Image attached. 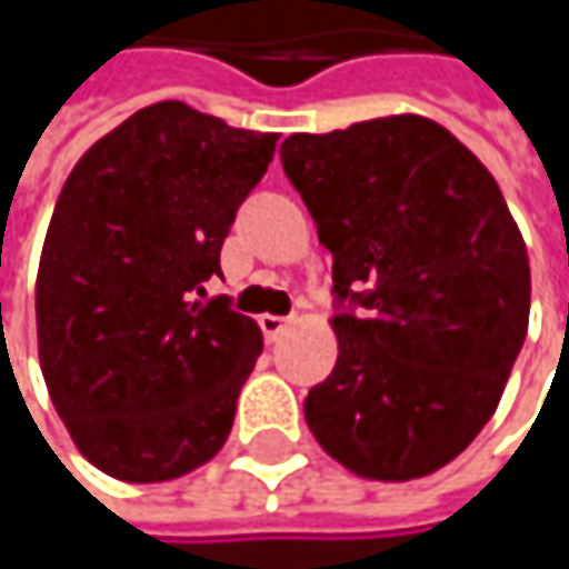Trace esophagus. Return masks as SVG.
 <instances>
[{"label": "esophagus", "instance_id": "obj_1", "mask_svg": "<svg viewBox=\"0 0 569 569\" xmlns=\"http://www.w3.org/2000/svg\"><path fill=\"white\" fill-rule=\"evenodd\" d=\"M289 322H292V319H286V316H263V319H260V329H263V336H267L270 342H277L286 329H289Z\"/></svg>", "mask_w": 569, "mask_h": 569}]
</instances>
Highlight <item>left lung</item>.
Masks as SVG:
<instances>
[{
  "label": "left lung",
  "mask_w": 569,
  "mask_h": 569,
  "mask_svg": "<svg viewBox=\"0 0 569 569\" xmlns=\"http://www.w3.org/2000/svg\"><path fill=\"white\" fill-rule=\"evenodd\" d=\"M280 161L332 253L339 309L306 425L362 478L431 475L488 425L527 336L530 263L501 187L418 114L289 134Z\"/></svg>",
  "instance_id": "left-lung-1"
}]
</instances>
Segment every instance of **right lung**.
Instances as JSON below:
<instances>
[{"label": "right lung", "instance_id": "obj_1", "mask_svg": "<svg viewBox=\"0 0 569 569\" xmlns=\"http://www.w3.org/2000/svg\"><path fill=\"white\" fill-rule=\"evenodd\" d=\"M277 134L158 101L68 173L46 237L39 359L81 455L131 485L210 461L263 349L250 316L203 283Z\"/></svg>", "mask_w": 569, "mask_h": 569}]
</instances>
